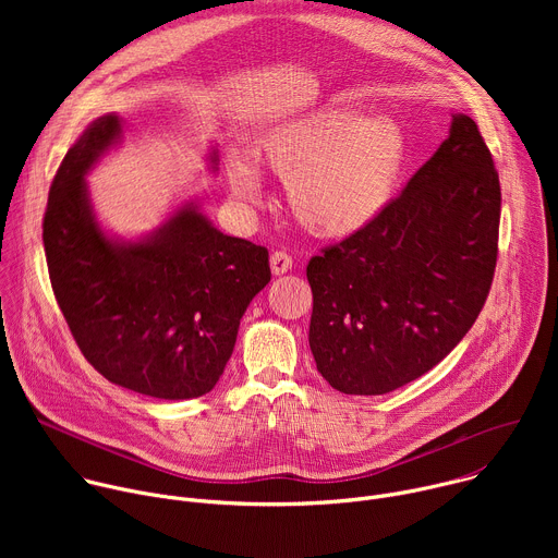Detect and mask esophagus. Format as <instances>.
Instances as JSON below:
<instances>
[{
  "mask_svg": "<svg viewBox=\"0 0 558 558\" xmlns=\"http://www.w3.org/2000/svg\"><path fill=\"white\" fill-rule=\"evenodd\" d=\"M269 265H271V274L274 276H282L287 274L291 267H293V260L287 252H274L271 258H269Z\"/></svg>",
  "mask_w": 558,
  "mask_h": 558,
  "instance_id": "34e87169",
  "label": "esophagus"
}]
</instances>
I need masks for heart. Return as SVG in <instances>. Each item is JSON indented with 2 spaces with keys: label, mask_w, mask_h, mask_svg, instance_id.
Instances as JSON below:
<instances>
[{
  "label": "heart",
  "mask_w": 558,
  "mask_h": 558,
  "mask_svg": "<svg viewBox=\"0 0 558 558\" xmlns=\"http://www.w3.org/2000/svg\"><path fill=\"white\" fill-rule=\"evenodd\" d=\"M250 149L254 165L241 154L225 158L233 201L260 203V168L284 181L287 207L306 233L344 241L368 229L392 203L409 161V134L388 112L336 106L256 132Z\"/></svg>",
  "instance_id": "heart-1"
}]
</instances>
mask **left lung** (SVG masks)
Wrapping results in <instances>:
<instances>
[{"mask_svg":"<svg viewBox=\"0 0 558 558\" xmlns=\"http://www.w3.org/2000/svg\"><path fill=\"white\" fill-rule=\"evenodd\" d=\"M499 218L490 149L457 112L388 209L308 260V347L323 377L347 395H384L439 364L488 298Z\"/></svg>","mask_w":558,"mask_h":558,"instance_id":"obj_1","label":"left lung"}]
</instances>
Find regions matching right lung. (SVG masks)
Returning <instances> with one entry per match:
<instances>
[{
	"label": "right lung",
	"mask_w": 558,
	"mask_h": 558,
	"mask_svg": "<svg viewBox=\"0 0 558 558\" xmlns=\"http://www.w3.org/2000/svg\"><path fill=\"white\" fill-rule=\"evenodd\" d=\"M123 128L117 112L95 119L57 170L44 216L50 282L78 349L106 379L192 400L222 375L250 302L271 280L269 254L216 229L194 198L136 238L104 227L86 179L121 145ZM207 166L218 172L216 145Z\"/></svg>",
	"instance_id": "add662e5"
}]
</instances>
